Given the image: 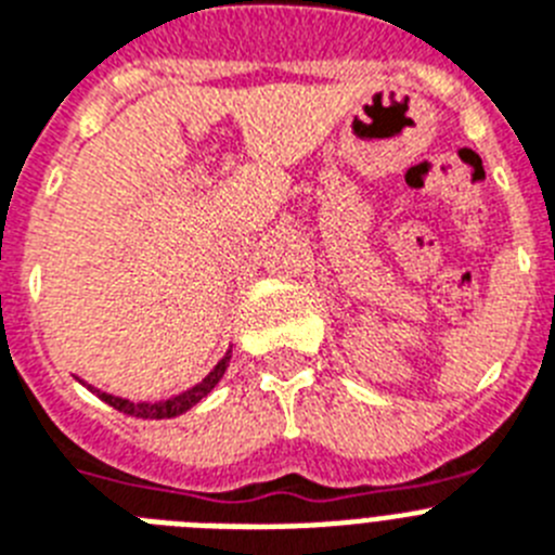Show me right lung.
<instances>
[{"label": "right lung", "instance_id": "right-lung-1", "mask_svg": "<svg viewBox=\"0 0 555 555\" xmlns=\"http://www.w3.org/2000/svg\"><path fill=\"white\" fill-rule=\"evenodd\" d=\"M230 356H233V350L224 352L222 361H219V364L214 366V370H210L197 386H191V389L180 391V395L169 397V400H155V403H132V400L107 395V391L94 389V386H88V384H82V386H88V389L94 391L100 400H105L107 405H113L116 411H125V414H130V416H139V420H171V416H180V414H185L189 409H194V405H197L203 397H208L210 391H214V386L222 380L224 370H228Z\"/></svg>", "mask_w": 555, "mask_h": 555}]
</instances>
